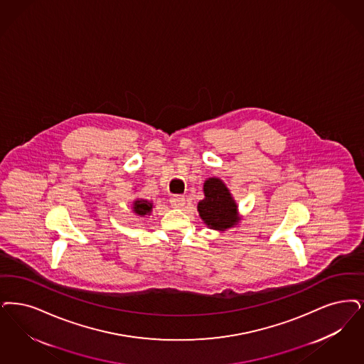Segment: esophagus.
Listing matches in <instances>:
<instances>
[{
	"mask_svg": "<svg viewBox=\"0 0 364 364\" xmlns=\"http://www.w3.org/2000/svg\"><path fill=\"white\" fill-rule=\"evenodd\" d=\"M171 204L175 208H180V207H183L186 204V198L183 195H173L171 198Z\"/></svg>",
	"mask_w": 364,
	"mask_h": 364,
	"instance_id": "esophagus-1",
	"label": "esophagus"
}]
</instances>
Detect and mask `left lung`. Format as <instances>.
<instances>
[{
  "instance_id": "1",
  "label": "left lung",
  "mask_w": 364,
  "mask_h": 364,
  "mask_svg": "<svg viewBox=\"0 0 364 364\" xmlns=\"http://www.w3.org/2000/svg\"><path fill=\"white\" fill-rule=\"evenodd\" d=\"M204 199L198 204V211L204 223L214 230L223 232L238 222V207L225 183L218 177L204 181Z\"/></svg>"
}]
</instances>
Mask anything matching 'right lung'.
I'll return each mask as SVG.
<instances>
[{"instance_id":"1","label":"right lung","mask_w":364,"mask_h":364,"mask_svg":"<svg viewBox=\"0 0 364 364\" xmlns=\"http://www.w3.org/2000/svg\"><path fill=\"white\" fill-rule=\"evenodd\" d=\"M151 210H153V203L149 202V200H145V199H136V200H134V203H132V211H134L136 215H139V217L150 215Z\"/></svg>"}]
</instances>
